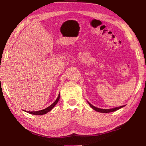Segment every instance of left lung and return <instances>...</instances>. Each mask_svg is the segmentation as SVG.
I'll use <instances>...</instances> for the list:
<instances>
[{"instance_id":"1","label":"left lung","mask_w":146,"mask_h":146,"mask_svg":"<svg viewBox=\"0 0 146 146\" xmlns=\"http://www.w3.org/2000/svg\"><path fill=\"white\" fill-rule=\"evenodd\" d=\"M88 104L90 105V106L93 109L95 110V111H98V112H102V113H109V112H112V111H115L117 110L120 109V108H122L124 107V105H123V106H120V107H115L113 108H110V109H102V108H99L97 107H94V105H92L91 104H90L89 102H88Z\"/></svg>"}]
</instances>
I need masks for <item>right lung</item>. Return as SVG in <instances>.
Listing matches in <instances>:
<instances>
[{"instance_id":"right-lung-1","label":"right lung","mask_w":146,"mask_h":146,"mask_svg":"<svg viewBox=\"0 0 146 146\" xmlns=\"http://www.w3.org/2000/svg\"><path fill=\"white\" fill-rule=\"evenodd\" d=\"M60 94H59L57 99L55 100V102H54V103L50 105V106H49L48 107L44 108V109L41 110H39V111H27V112H28V113H29L31 114L36 115H44V114L47 113L48 111H51L52 109V108H54V107L55 106V105H56V104L58 102L59 100H60Z\"/></svg>"}]
</instances>
